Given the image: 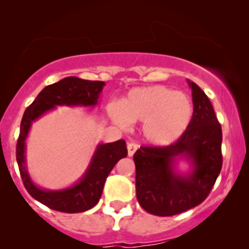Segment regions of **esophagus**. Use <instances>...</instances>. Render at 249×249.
I'll return each mask as SVG.
<instances>
[{
  "label": "esophagus",
  "mask_w": 249,
  "mask_h": 249,
  "mask_svg": "<svg viewBox=\"0 0 249 249\" xmlns=\"http://www.w3.org/2000/svg\"><path fill=\"white\" fill-rule=\"evenodd\" d=\"M138 148H139V146L136 145V143H134V142L127 143V155H129L130 157L134 156V153L136 152V150H138Z\"/></svg>",
  "instance_id": "obj_1"
}]
</instances>
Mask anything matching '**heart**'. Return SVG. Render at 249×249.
<instances>
[{"mask_svg": "<svg viewBox=\"0 0 249 249\" xmlns=\"http://www.w3.org/2000/svg\"><path fill=\"white\" fill-rule=\"evenodd\" d=\"M109 115L115 124L126 127L130 123H142V136L153 146H167L182 138L192 123L194 103L184 92H176L156 85L131 89L111 106Z\"/></svg>", "mask_w": 249, "mask_h": 249, "instance_id": "heart-1", "label": "heart"}]
</instances>
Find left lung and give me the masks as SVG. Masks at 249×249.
I'll return each mask as SVG.
<instances>
[{
    "label": "left lung",
    "mask_w": 249,
    "mask_h": 249,
    "mask_svg": "<svg viewBox=\"0 0 249 249\" xmlns=\"http://www.w3.org/2000/svg\"><path fill=\"white\" fill-rule=\"evenodd\" d=\"M188 85L194 115L182 138L164 147L141 146L134 155L136 198L152 215H177L198 206L221 172V125L203 89L192 81ZM180 159L191 164L189 172H178Z\"/></svg>",
    "instance_id": "8db88e82"
}]
</instances>
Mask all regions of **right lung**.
I'll list each match as a JSON object with an SVG mask.
<instances>
[{"mask_svg":"<svg viewBox=\"0 0 249 249\" xmlns=\"http://www.w3.org/2000/svg\"><path fill=\"white\" fill-rule=\"evenodd\" d=\"M106 83L103 81H87L70 76L56 83L46 86L36 101L24 111L20 123L19 138L17 141V163L25 189L39 203L53 210L61 213H83L96 205L102 196L104 183L111 169L119 160L127 155L126 142L99 143L86 169L85 174L76 184L60 190H48L39 188L32 180L25 162V140L33 122L59 106L94 107L98 104L99 96Z\"/></svg>","mask_w":249,"mask_h":249,"instance_id":"obj_1","label":"right lung"}]
</instances>
